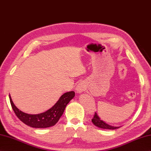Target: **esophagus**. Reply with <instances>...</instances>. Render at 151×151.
Wrapping results in <instances>:
<instances>
[{
	"label": "esophagus",
	"mask_w": 151,
	"mask_h": 151,
	"mask_svg": "<svg viewBox=\"0 0 151 151\" xmlns=\"http://www.w3.org/2000/svg\"><path fill=\"white\" fill-rule=\"evenodd\" d=\"M84 89H85V86H84V84H83V83H78V84L77 85V86L76 88V90L77 93L83 92V91H84Z\"/></svg>",
	"instance_id": "obj_1"
}]
</instances>
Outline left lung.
<instances>
[{"label":"left lung","mask_w":151,"mask_h":151,"mask_svg":"<svg viewBox=\"0 0 151 151\" xmlns=\"http://www.w3.org/2000/svg\"><path fill=\"white\" fill-rule=\"evenodd\" d=\"M92 123L94 124L95 126H98L100 128H103V129H115L117 128H119V127H116V126H112L109 125L107 123H105V122H104L102 120H101L100 119V117L98 116L97 114L95 112L94 116L92 118Z\"/></svg>","instance_id":"1"}]
</instances>
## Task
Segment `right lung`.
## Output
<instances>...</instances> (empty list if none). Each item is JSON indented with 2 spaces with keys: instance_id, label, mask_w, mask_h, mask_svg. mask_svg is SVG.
Here are the masks:
<instances>
[{
  "instance_id": "right-lung-1",
  "label": "right lung",
  "mask_w": 151,
  "mask_h": 151,
  "mask_svg": "<svg viewBox=\"0 0 151 151\" xmlns=\"http://www.w3.org/2000/svg\"><path fill=\"white\" fill-rule=\"evenodd\" d=\"M75 96L74 91L64 93L58 101L48 111L39 114H28L19 110L14 105L9 95L11 107L15 114L23 123L35 128H44L51 127L56 124L62 116L67 105Z\"/></svg>"
}]
</instances>
